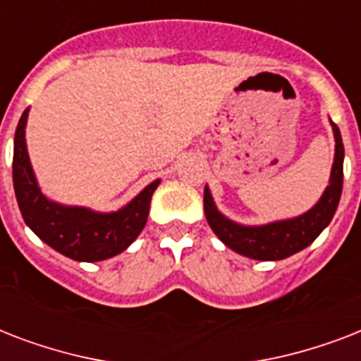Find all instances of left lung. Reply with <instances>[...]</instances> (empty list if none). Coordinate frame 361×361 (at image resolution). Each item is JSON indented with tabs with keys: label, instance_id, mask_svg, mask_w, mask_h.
Returning <instances> with one entry per match:
<instances>
[{
	"label": "left lung",
	"instance_id": "left-lung-1",
	"mask_svg": "<svg viewBox=\"0 0 361 361\" xmlns=\"http://www.w3.org/2000/svg\"><path fill=\"white\" fill-rule=\"evenodd\" d=\"M331 129L336 136V157H334V166H331L330 183L313 208L294 219L245 226L221 214L215 206L212 192L206 187L204 189V212H206V219H208L212 231L215 232V236L219 238L226 247H231L232 251L240 252L243 257L255 258V260H283V258L290 257L294 252L311 245L319 238L320 232L330 225L343 191L345 147H343L341 133L334 121H331Z\"/></svg>",
	"mask_w": 361,
	"mask_h": 361
}]
</instances>
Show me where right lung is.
Returning <instances> with one entry per match:
<instances>
[{"label":"right lung","mask_w":361,"mask_h":361,"mask_svg":"<svg viewBox=\"0 0 361 361\" xmlns=\"http://www.w3.org/2000/svg\"><path fill=\"white\" fill-rule=\"evenodd\" d=\"M27 112L30 109L24 110L14 133L13 155L14 192L25 225L47 245L78 262H97L120 255L146 225L152 195L161 180L152 181L127 206L110 214L48 200L37 183L27 155Z\"/></svg>","instance_id":"1"}]
</instances>
